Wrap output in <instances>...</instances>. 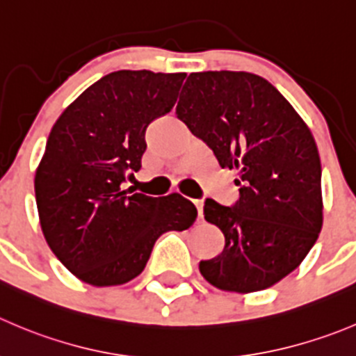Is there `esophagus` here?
<instances>
[{
    "instance_id": "34e87169",
    "label": "esophagus",
    "mask_w": 356,
    "mask_h": 356,
    "mask_svg": "<svg viewBox=\"0 0 356 356\" xmlns=\"http://www.w3.org/2000/svg\"><path fill=\"white\" fill-rule=\"evenodd\" d=\"M193 203H195L196 210H198V219H202V209H203V202H202V200H193Z\"/></svg>"
}]
</instances>
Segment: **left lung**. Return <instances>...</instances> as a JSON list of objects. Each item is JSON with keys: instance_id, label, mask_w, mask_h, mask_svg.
<instances>
[{"instance_id": "obj_1", "label": "left lung", "mask_w": 356, "mask_h": 356, "mask_svg": "<svg viewBox=\"0 0 356 356\" xmlns=\"http://www.w3.org/2000/svg\"><path fill=\"white\" fill-rule=\"evenodd\" d=\"M177 118L236 170L233 207L207 200L203 216L224 234L217 257L200 261L213 287L250 294L298 268L323 224L322 165L312 130L264 78L245 71L191 72Z\"/></svg>"}]
</instances>
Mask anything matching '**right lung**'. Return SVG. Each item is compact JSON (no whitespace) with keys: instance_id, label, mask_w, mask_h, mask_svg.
<instances>
[{"instance_id":"obj_1","label":"right lung","mask_w":356,"mask_h":356,"mask_svg":"<svg viewBox=\"0 0 356 356\" xmlns=\"http://www.w3.org/2000/svg\"><path fill=\"white\" fill-rule=\"evenodd\" d=\"M186 72L116 71L64 109L34 175L48 247L81 282L123 285L143 273L154 241L184 231L196 207L177 193L153 198L122 188L140 170L147 125L177 101Z\"/></svg>"}]
</instances>
